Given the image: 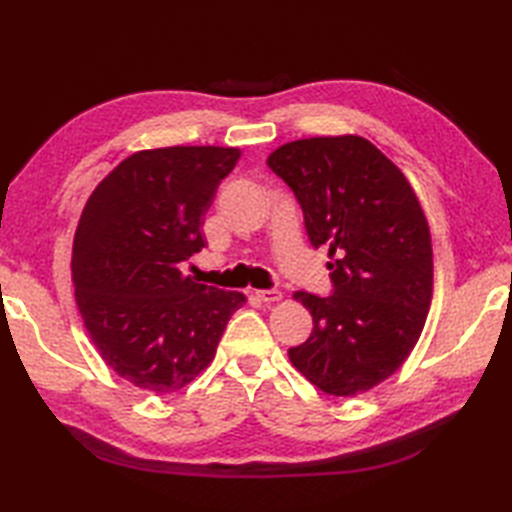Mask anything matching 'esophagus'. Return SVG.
<instances>
[{
	"label": "esophagus",
	"instance_id": "1",
	"mask_svg": "<svg viewBox=\"0 0 512 512\" xmlns=\"http://www.w3.org/2000/svg\"><path fill=\"white\" fill-rule=\"evenodd\" d=\"M255 295L259 301L264 303H273V301H279L281 299V290L277 288H270V290H255Z\"/></svg>",
	"mask_w": 512,
	"mask_h": 512
}]
</instances>
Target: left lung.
Wrapping results in <instances>:
<instances>
[{
  "label": "left lung",
  "mask_w": 512,
  "mask_h": 512,
  "mask_svg": "<svg viewBox=\"0 0 512 512\" xmlns=\"http://www.w3.org/2000/svg\"><path fill=\"white\" fill-rule=\"evenodd\" d=\"M268 167L301 204L314 248H328L332 295L299 290L312 314L292 365L330 396L376 387L407 361L427 321L433 250L409 180L363 136L292 140Z\"/></svg>",
  "instance_id": "left-lung-1"
}]
</instances>
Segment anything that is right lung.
Segmentation results:
<instances>
[{"label":"right lung","instance_id":"add662e5","mask_svg":"<svg viewBox=\"0 0 512 512\" xmlns=\"http://www.w3.org/2000/svg\"><path fill=\"white\" fill-rule=\"evenodd\" d=\"M239 156L235 147L136 151L85 202L72 246L76 306L103 361L138 389L189 385L246 303L180 270L204 248V213Z\"/></svg>","mask_w":512,"mask_h":512}]
</instances>
